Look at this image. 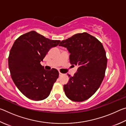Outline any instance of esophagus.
<instances>
[{
    "instance_id": "esophagus-1",
    "label": "esophagus",
    "mask_w": 126,
    "mask_h": 126,
    "mask_svg": "<svg viewBox=\"0 0 126 126\" xmlns=\"http://www.w3.org/2000/svg\"><path fill=\"white\" fill-rule=\"evenodd\" d=\"M59 76H63V73H61V72H59Z\"/></svg>"
}]
</instances>
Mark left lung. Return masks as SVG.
Returning a JSON list of instances; mask_svg holds the SVG:
<instances>
[{
  "label": "left lung",
  "instance_id": "left-lung-1",
  "mask_svg": "<svg viewBox=\"0 0 126 126\" xmlns=\"http://www.w3.org/2000/svg\"><path fill=\"white\" fill-rule=\"evenodd\" d=\"M59 46L70 53L71 64L77 65V72L64 85L68 98L75 102L88 99L101 86L105 76L107 63L105 50L101 42L86 32L78 33L62 40Z\"/></svg>",
  "mask_w": 126,
  "mask_h": 126
}]
</instances>
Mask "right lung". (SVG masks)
I'll list each match as a JSON object with an SVG mask.
<instances>
[{
	"label": "right lung",
	"instance_id": "obj_1",
	"mask_svg": "<svg viewBox=\"0 0 126 126\" xmlns=\"http://www.w3.org/2000/svg\"><path fill=\"white\" fill-rule=\"evenodd\" d=\"M60 42L33 31L20 35L14 42L8 57L10 75L17 88L29 99L41 101L49 95L59 72L54 68L44 69L40 62L51 48Z\"/></svg>",
	"mask_w": 126,
	"mask_h": 126
}]
</instances>
